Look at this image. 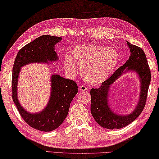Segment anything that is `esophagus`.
<instances>
[{
  "mask_svg": "<svg viewBox=\"0 0 159 159\" xmlns=\"http://www.w3.org/2000/svg\"><path fill=\"white\" fill-rule=\"evenodd\" d=\"M80 90L81 91H86V90H87V88H86L85 86L82 85L80 87Z\"/></svg>",
  "mask_w": 159,
  "mask_h": 159,
  "instance_id": "1",
  "label": "esophagus"
}]
</instances>
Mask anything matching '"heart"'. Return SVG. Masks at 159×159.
Segmentation results:
<instances>
[{"label":"heart","instance_id":"b5f03b06","mask_svg":"<svg viewBox=\"0 0 159 159\" xmlns=\"http://www.w3.org/2000/svg\"><path fill=\"white\" fill-rule=\"evenodd\" d=\"M119 61L116 50L98 45H81L74 47L64 58L68 74L76 73L75 64L80 66V73L85 81L98 84L109 78Z\"/></svg>","mask_w":159,"mask_h":159}]
</instances>
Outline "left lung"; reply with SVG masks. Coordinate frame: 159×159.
Returning <instances> with one entry per match:
<instances>
[{"instance_id": "left-lung-1", "label": "left lung", "mask_w": 159, "mask_h": 159, "mask_svg": "<svg viewBox=\"0 0 159 159\" xmlns=\"http://www.w3.org/2000/svg\"><path fill=\"white\" fill-rule=\"evenodd\" d=\"M131 55L126 63L116 70L109 79L102 83L98 89L91 90V112L98 123L103 128L113 129L126 127L140 116L144 109L149 86L151 81V72L146 55L141 48L127 42ZM128 71H135L139 75L141 83L139 101L136 109L128 115H118L112 112L108 106L110 86L122 74Z\"/></svg>"}]
</instances>
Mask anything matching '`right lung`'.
Masks as SVG:
<instances>
[{"label": "right lung", "instance_id": "obj_1", "mask_svg": "<svg viewBox=\"0 0 159 159\" xmlns=\"http://www.w3.org/2000/svg\"><path fill=\"white\" fill-rule=\"evenodd\" d=\"M60 37L42 35L25 45L15 59L12 70V99L20 116L27 124L35 129L50 131L60 126L66 118L71 101L77 93V85L73 80L65 79L59 75L51 77V93L48 103L43 110L32 113L20 106L17 98V84L20 68L31 63H48L58 59L55 51V44Z\"/></svg>", "mask_w": 159, "mask_h": 159}]
</instances>
